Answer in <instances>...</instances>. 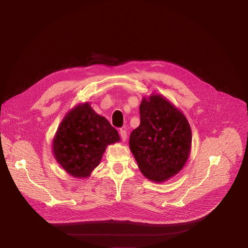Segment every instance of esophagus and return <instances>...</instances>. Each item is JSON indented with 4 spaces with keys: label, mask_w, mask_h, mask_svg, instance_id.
Here are the masks:
<instances>
[{
    "label": "esophagus",
    "mask_w": 248,
    "mask_h": 248,
    "mask_svg": "<svg viewBox=\"0 0 248 248\" xmlns=\"http://www.w3.org/2000/svg\"><path fill=\"white\" fill-rule=\"evenodd\" d=\"M120 135H121V138L124 141L126 140V137H127V134H126V131L125 129H121L120 131Z\"/></svg>",
    "instance_id": "esophagus-1"
}]
</instances>
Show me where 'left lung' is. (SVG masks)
Returning <instances> with one entry per match:
<instances>
[{
    "mask_svg": "<svg viewBox=\"0 0 248 248\" xmlns=\"http://www.w3.org/2000/svg\"><path fill=\"white\" fill-rule=\"evenodd\" d=\"M140 124L129 136V149L140 171L162 183L177 175L191 152L192 132L185 114L161 94L144 97Z\"/></svg>",
    "mask_w": 248,
    "mask_h": 248,
    "instance_id": "8db88e82",
    "label": "left lung"
}]
</instances>
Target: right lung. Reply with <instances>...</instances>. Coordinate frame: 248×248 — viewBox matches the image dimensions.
I'll use <instances>...</instances> for the list:
<instances>
[{"mask_svg": "<svg viewBox=\"0 0 248 248\" xmlns=\"http://www.w3.org/2000/svg\"><path fill=\"white\" fill-rule=\"evenodd\" d=\"M120 140L106 117L84 102L65 114L52 140V153L67 174L86 179L99 165L107 147Z\"/></svg>", "mask_w": 248, "mask_h": 248, "instance_id": "add662e5", "label": "right lung"}]
</instances>
